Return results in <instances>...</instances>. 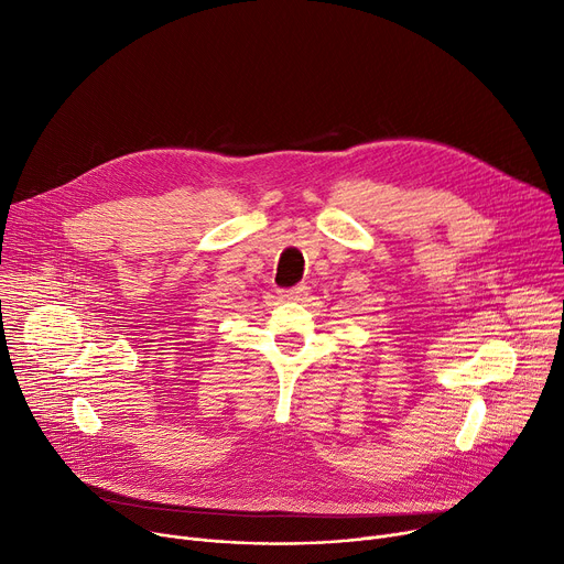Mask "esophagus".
Wrapping results in <instances>:
<instances>
[{"mask_svg": "<svg viewBox=\"0 0 564 564\" xmlns=\"http://www.w3.org/2000/svg\"><path fill=\"white\" fill-rule=\"evenodd\" d=\"M280 295L284 300H302V297L307 295V286L305 284H297V286H291V289H282Z\"/></svg>", "mask_w": 564, "mask_h": 564, "instance_id": "34e87169", "label": "esophagus"}]
</instances>
